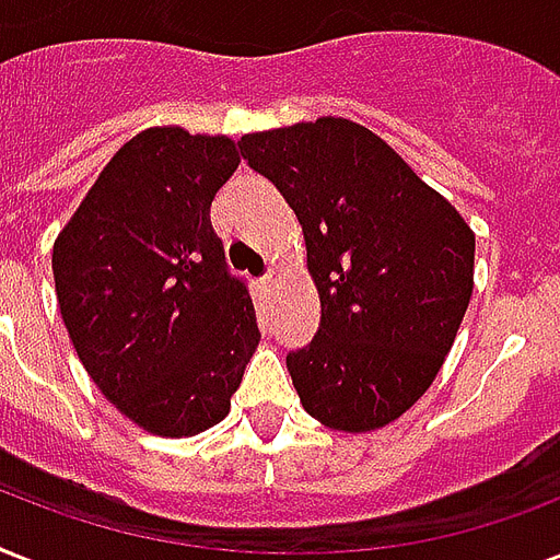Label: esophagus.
<instances>
[{"instance_id": "esophagus-1", "label": "esophagus", "mask_w": 560, "mask_h": 560, "mask_svg": "<svg viewBox=\"0 0 560 560\" xmlns=\"http://www.w3.org/2000/svg\"><path fill=\"white\" fill-rule=\"evenodd\" d=\"M281 284V270H276V267H270V272L264 276V288L276 290Z\"/></svg>"}]
</instances>
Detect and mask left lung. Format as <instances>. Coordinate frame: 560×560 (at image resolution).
I'll list each match as a JSON object with an SVG mask.
<instances>
[{
  "label": "left lung",
  "mask_w": 560,
  "mask_h": 560,
  "mask_svg": "<svg viewBox=\"0 0 560 560\" xmlns=\"http://www.w3.org/2000/svg\"><path fill=\"white\" fill-rule=\"evenodd\" d=\"M249 168L296 214L319 331L288 354L307 416L369 433L416 404L474 293V229L381 136L349 118L246 133Z\"/></svg>",
  "instance_id": "1"
}]
</instances>
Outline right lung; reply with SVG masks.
Listing matches in <instances>:
<instances>
[{"mask_svg":"<svg viewBox=\"0 0 560 560\" xmlns=\"http://www.w3.org/2000/svg\"><path fill=\"white\" fill-rule=\"evenodd\" d=\"M237 165L229 136L148 127L107 162L51 249L83 369L153 435L223 421L258 349L253 299L226 272L209 220Z\"/></svg>","mask_w":560,"mask_h":560,"instance_id":"1","label":"right lung"}]
</instances>
